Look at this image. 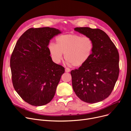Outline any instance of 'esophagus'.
I'll return each mask as SVG.
<instances>
[{"mask_svg":"<svg viewBox=\"0 0 131 131\" xmlns=\"http://www.w3.org/2000/svg\"><path fill=\"white\" fill-rule=\"evenodd\" d=\"M65 71L66 72H69L70 71V69H69V68H66L65 69Z\"/></svg>","mask_w":131,"mask_h":131,"instance_id":"1","label":"esophagus"}]
</instances>
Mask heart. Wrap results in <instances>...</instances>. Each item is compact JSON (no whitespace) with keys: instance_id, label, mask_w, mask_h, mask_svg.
<instances>
[{"instance_id":"obj_1","label":"heart","mask_w":131,"mask_h":131,"mask_svg":"<svg viewBox=\"0 0 131 131\" xmlns=\"http://www.w3.org/2000/svg\"><path fill=\"white\" fill-rule=\"evenodd\" d=\"M56 43L51 42L48 50L53 61L59 63L63 54L68 66L80 67L89 60L94 50V42L88 36L77 34H66L59 36Z\"/></svg>"}]
</instances>
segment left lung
<instances>
[{
	"label": "left lung",
	"instance_id": "obj_1",
	"mask_svg": "<svg viewBox=\"0 0 131 131\" xmlns=\"http://www.w3.org/2000/svg\"><path fill=\"white\" fill-rule=\"evenodd\" d=\"M74 30L90 37L94 50L89 60L71 71L72 88L84 102L93 104L108 97L119 75V54L115 45L103 30L87 27Z\"/></svg>",
	"mask_w": 131,
	"mask_h": 131
}]
</instances>
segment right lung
<instances>
[{
  "label": "right lung",
  "instance_id": "add662e5",
  "mask_svg": "<svg viewBox=\"0 0 131 131\" xmlns=\"http://www.w3.org/2000/svg\"><path fill=\"white\" fill-rule=\"evenodd\" d=\"M61 31L55 28H30L17 41L10 60L14 89L25 102L35 106L50 103L64 68L53 62L50 40Z\"/></svg>",
  "mask_w": 131,
  "mask_h": 131
}]
</instances>
